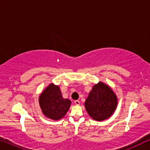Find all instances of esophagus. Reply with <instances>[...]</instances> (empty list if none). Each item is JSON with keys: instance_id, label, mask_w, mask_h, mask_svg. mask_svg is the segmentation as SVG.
Instances as JSON below:
<instances>
[{"instance_id": "34e87169", "label": "esophagus", "mask_w": 150, "mask_h": 150, "mask_svg": "<svg viewBox=\"0 0 150 150\" xmlns=\"http://www.w3.org/2000/svg\"><path fill=\"white\" fill-rule=\"evenodd\" d=\"M74 104H76V105L79 106V105H80V102L79 101V100H75V101H74Z\"/></svg>"}]
</instances>
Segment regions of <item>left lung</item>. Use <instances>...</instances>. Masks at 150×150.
<instances>
[{
  "label": "left lung",
  "instance_id": "obj_1",
  "mask_svg": "<svg viewBox=\"0 0 150 150\" xmlns=\"http://www.w3.org/2000/svg\"><path fill=\"white\" fill-rule=\"evenodd\" d=\"M117 106V97L109 85L99 82L92 87L85 102L89 115L101 122L109 118Z\"/></svg>",
  "mask_w": 150,
  "mask_h": 150
}]
</instances>
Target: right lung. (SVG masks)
<instances>
[{
	"instance_id": "right-lung-1",
	"label": "right lung",
	"mask_w": 150,
	"mask_h": 150,
	"mask_svg": "<svg viewBox=\"0 0 150 150\" xmlns=\"http://www.w3.org/2000/svg\"><path fill=\"white\" fill-rule=\"evenodd\" d=\"M39 104L42 113L46 117L52 120H59L68 111L71 101L62 97L59 85L51 83L41 93Z\"/></svg>"
}]
</instances>
